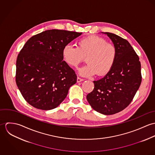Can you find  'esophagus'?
I'll list each match as a JSON object with an SVG mask.
<instances>
[{
  "instance_id": "1",
  "label": "esophagus",
  "mask_w": 155,
  "mask_h": 155,
  "mask_svg": "<svg viewBox=\"0 0 155 155\" xmlns=\"http://www.w3.org/2000/svg\"><path fill=\"white\" fill-rule=\"evenodd\" d=\"M84 81L83 79H81V78L78 77V78H77V82L79 83V82H82V81Z\"/></svg>"
}]
</instances>
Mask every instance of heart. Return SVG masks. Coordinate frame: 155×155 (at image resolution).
Listing matches in <instances>:
<instances>
[{"label":"heart","instance_id":"obj_1","mask_svg":"<svg viewBox=\"0 0 155 155\" xmlns=\"http://www.w3.org/2000/svg\"><path fill=\"white\" fill-rule=\"evenodd\" d=\"M62 56L67 64L76 68L86 57L87 64L79 68V74L89 78L95 75L103 76L107 74L114 66L117 51L113 45L107 44L104 38L91 36L78 42L77 48L66 45Z\"/></svg>","mask_w":155,"mask_h":155}]
</instances>
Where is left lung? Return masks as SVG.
I'll list each match as a JSON object with an SVG mask.
<instances>
[{"label": "left lung", "instance_id": "left-lung-1", "mask_svg": "<svg viewBox=\"0 0 155 155\" xmlns=\"http://www.w3.org/2000/svg\"><path fill=\"white\" fill-rule=\"evenodd\" d=\"M102 33L107 35L116 47V60L107 74L93 82L94 88L87 99L94 110L110 115L123 110L132 101L141 82V64L127 40L113 33Z\"/></svg>", "mask_w": 155, "mask_h": 155}]
</instances>
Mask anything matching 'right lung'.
<instances>
[{"instance_id":"1","label":"right lung","mask_w":155,"mask_h":155,"mask_svg":"<svg viewBox=\"0 0 155 155\" xmlns=\"http://www.w3.org/2000/svg\"><path fill=\"white\" fill-rule=\"evenodd\" d=\"M82 33L48 30L32 36L24 45L16 62V84L29 104L49 110L66 98L77 76L63 61L62 51Z\"/></svg>"}]
</instances>
